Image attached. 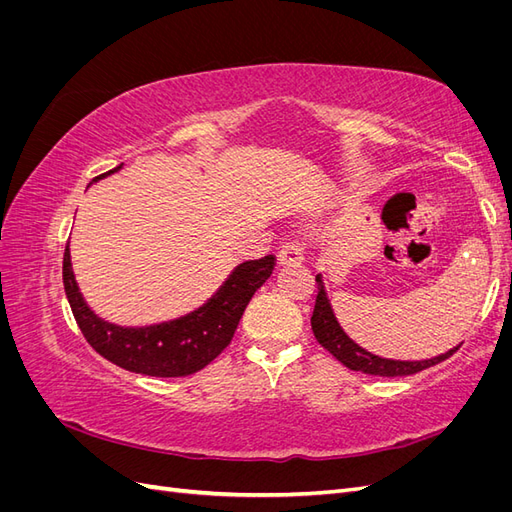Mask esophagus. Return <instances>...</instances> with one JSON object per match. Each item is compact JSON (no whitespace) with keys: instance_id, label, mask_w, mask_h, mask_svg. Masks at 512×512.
Masks as SVG:
<instances>
[{"instance_id":"1","label":"esophagus","mask_w":512,"mask_h":512,"mask_svg":"<svg viewBox=\"0 0 512 512\" xmlns=\"http://www.w3.org/2000/svg\"><path fill=\"white\" fill-rule=\"evenodd\" d=\"M277 262H280V267H297L303 262V252L301 247L294 243V241H286L280 247V254H277Z\"/></svg>"}]
</instances>
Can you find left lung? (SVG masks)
<instances>
[{"label":"left lung","mask_w":512,"mask_h":512,"mask_svg":"<svg viewBox=\"0 0 512 512\" xmlns=\"http://www.w3.org/2000/svg\"><path fill=\"white\" fill-rule=\"evenodd\" d=\"M318 282V294H316V305H314V314H312V331L314 337L318 339V344L322 348H327L335 359L346 365L352 371H361V374L369 376H382V378H399V376H412L418 374V371L429 369L433 365H438L446 361L448 356H453L457 348L448 350L446 354L436 356V359H427V361H393V359H380V356L371 354L363 350L361 346H356L352 339L342 331L339 322L335 320V314L331 309V303L327 299V292H324L322 277H316Z\"/></svg>","instance_id":"1"}]
</instances>
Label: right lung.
I'll return each mask as SVG.
<instances>
[{"mask_svg":"<svg viewBox=\"0 0 512 512\" xmlns=\"http://www.w3.org/2000/svg\"><path fill=\"white\" fill-rule=\"evenodd\" d=\"M115 170H119V166L94 181ZM273 267L275 256L247 260L232 271L224 286L213 294V299L196 312L143 329H123L91 312L74 282L68 247L64 254V290L87 344L106 361L134 374L181 378L207 367L232 342L247 303L269 280Z\"/></svg>","mask_w":512,"mask_h":512,"instance_id":"1","label":"right lung"}]
</instances>
